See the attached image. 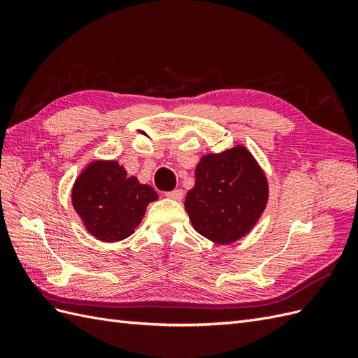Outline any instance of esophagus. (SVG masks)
I'll return each instance as SVG.
<instances>
[{"mask_svg": "<svg viewBox=\"0 0 358 358\" xmlns=\"http://www.w3.org/2000/svg\"><path fill=\"white\" fill-rule=\"evenodd\" d=\"M166 196L171 200H182L183 199V191L182 189H173L166 192Z\"/></svg>", "mask_w": 358, "mask_h": 358, "instance_id": "esophagus-1", "label": "esophagus"}]
</instances>
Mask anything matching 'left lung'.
<instances>
[{
  "mask_svg": "<svg viewBox=\"0 0 358 358\" xmlns=\"http://www.w3.org/2000/svg\"><path fill=\"white\" fill-rule=\"evenodd\" d=\"M268 183L245 146L204 155L196 167V185L185 209L197 233L229 245L246 236L266 209Z\"/></svg>",
  "mask_w": 358,
  "mask_h": 358,
  "instance_id": "8db88e82",
  "label": "left lung"
}]
</instances>
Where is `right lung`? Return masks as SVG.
<instances>
[{"instance_id": "obj_1", "label": "right lung", "mask_w": 358, "mask_h": 358, "mask_svg": "<svg viewBox=\"0 0 358 358\" xmlns=\"http://www.w3.org/2000/svg\"><path fill=\"white\" fill-rule=\"evenodd\" d=\"M158 194L127 176L117 161H92L71 189V201L86 230L101 242H119L134 233L146 206Z\"/></svg>"}]
</instances>
